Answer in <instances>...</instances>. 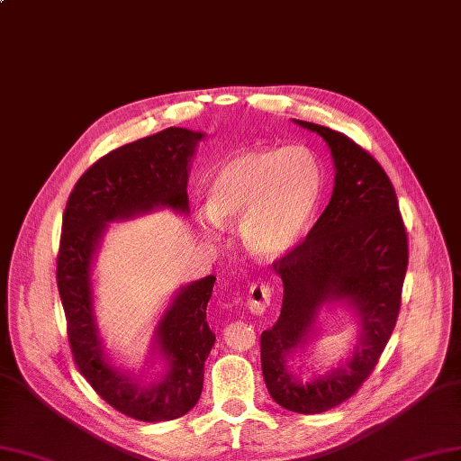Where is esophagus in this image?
<instances>
[{"label":"esophagus","instance_id":"esophagus-1","mask_svg":"<svg viewBox=\"0 0 461 461\" xmlns=\"http://www.w3.org/2000/svg\"><path fill=\"white\" fill-rule=\"evenodd\" d=\"M270 299H272V289L268 284H255L249 291V299H247V306L250 310V314H264L266 308L270 306Z\"/></svg>","mask_w":461,"mask_h":461}]
</instances>
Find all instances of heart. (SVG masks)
Here are the masks:
<instances>
[{"label":"heart","mask_w":461,"mask_h":461,"mask_svg":"<svg viewBox=\"0 0 461 461\" xmlns=\"http://www.w3.org/2000/svg\"><path fill=\"white\" fill-rule=\"evenodd\" d=\"M325 180L303 147L245 151L220 165L206 187V224L241 220V240L255 257L276 260L299 247L314 226Z\"/></svg>","instance_id":"b5f03b06"}]
</instances>
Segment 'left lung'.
Instances as JSON below:
<instances>
[{"label": "left lung", "instance_id": "left-lung-1", "mask_svg": "<svg viewBox=\"0 0 461 461\" xmlns=\"http://www.w3.org/2000/svg\"><path fill=\"white\" fill-rule=\"evenodd\" d=\"M330 145L335 185L330 204L306 240L274 262L284 281V304L272 330L260 335L266 387L296 413H321L345 402L377 366L396 325L408 268V235L394 187L379 162L345 133L294 121ZM345 302L361 333L349 360L303 384L286 358L303 348L325 303Z\"/></svg>", "mask_w": 461, "mask_h": 461}]
</instances>
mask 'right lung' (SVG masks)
Listing matches in <instances>:
<instances>
[{"mask_svg":"<svg viewBox=\"0 0 461 461\" xmlns=\"http://www.w3.org/2000/svg\"><path fill=\"white\" fill-rule=\"evenodd\" d=\"M204 133L167 128L101 157L74 185L63 214L57 287L68 343L80 374L114 410L138 421L182 418L203 391L204 360L216 335L206 323L214 276L180 287L162 314L151 356L167 362L160 379L143 383L114 367L103 348L94 312L92 266L111 221L168 206L189 212V165Z\"/></svg>","mask_w":461,"mask_h":461,"instance_id":"obj_1","label":"right lung"}]
</instances>
